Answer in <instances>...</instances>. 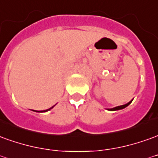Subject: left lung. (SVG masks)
Masks as SVG:
<instances>
[{"label": "left lung", "instance_id": "left-lung-1", "mask_svg": "<svg viewBox=\"0 0 158 158\" xmlns=\"http://www.w3.org/2000/svg\"><path fill=\"white\" fill-rule=\"evenodd\" d=\"M132 102V101L131 102H129L128 103H127V104H124V105H121V106H118V107H115V108H113V109H110V110H122V109H124V108H126V107H127V106L130 104Z\"/></svg>", "mask_w": 158, "mask_h": 158}]
</instances>
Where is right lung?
Segmentation results:
<instances>
[{
    "instance_id": "1",
    "label": "right lung",
    "mask_w": 158,
    "mask_h": 158,
    "mask_svg": "<svg viewBox=\"0 0 158 158\" xmlns=\"http://www.w3.org/2000/svg\"><path fill=\"white\" fill-rule=\"evenodd\" d=\"M53 107H54V106H53ZM53 107H52V108H53ZM52 108H50V109H48V110H44V111H40V112H46V111H48V110H51V109H52ZM38 112H39V111H38Z\"/></svg>"
}]
</instances>
